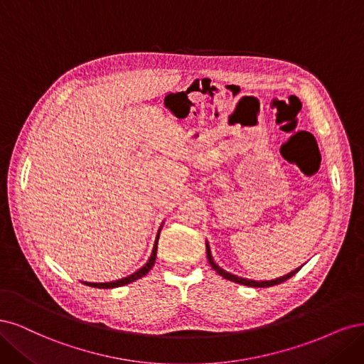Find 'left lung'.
Returning a JSON list of instances; mask_svg holds the SVG:
<instances>
[{
	"label": "left lung",
	"mask_w": 364,
	"mask_h": 364,
	"mask_svg": "<svg viewBox=\"0 0 364 364\" xmlns=\"http://www.w3.org/2000/svg\"><path fill=\"white\" fill-rule=\"evenodd\" d=\"M205 250H207V259H208V263H210V266H212L215 271H216V274H219L222 278H225V279H230V281H232V283H237V284H243V286H248V287H271V286H275V284H281L283 283V281H286V279H289L290 277H293L295 275L301 267H298V269H295V271H291V272H289L287 275H283V277H279V278H275V279H269V281H255V279H248V278H242V277H237V275H234V274H230V272H227L225 269H222L215 260H213V255H212V250H210V245H208V242L205 240Z\"/></svg>",
	"instance_id": "8db88e82"
}]
</instances>
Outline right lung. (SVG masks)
<instances>
[{
    "instance_id": "right-lung-1",
    "label": "right lung",
    "mask_w": 364,
    "mask_h": 364,
    "mask_svg": "<svg viewBox=\"0 0 364 364\" xmlns=\"http://www.w3.org/2000/svg\"><path fill=\"white\" fill-rule=\"evenodd\" d=\"M161 227H163V224H161ZM161 227H160V230H161ZM160 230L157 232V237H156V242H154V248H152V252H151V257L148 259V262L142 267L137 269L134 274L128 275V277H124L121 279L110 281V283H87V281H81V283H85L86 286H90V287H97V289H114V287H121V286H125V284H130V283H133V281L145 277L151 271V267L154 266V263H156L157 243H159V237H160Z\"/></svg>"
}]
</instances>
